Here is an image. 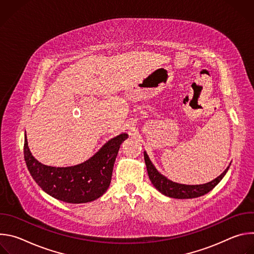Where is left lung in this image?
Returning <instances> with one entry per match:
<instances>
[{
  "label": "left lung",
  "instance_id": "obj_1",
  "mask_svg": "<svg viewBox=\"0 0 254 254\" xmlns=\"http://www.w3.org/2000/svg\"><path fill=\"white\" fill-rule=\"evenodd\" d=\"M143 157H144V162H146L148 175L150 177V180L152 181L153 185L156 187V189H158L162 194L169 196L171 198H176V199H192V198H197L207 194L220 182L229 169L228 167L219 177H217L215 180L211 181V182L207 184L182 185V184L172 182V181L168 180L166 177L160 174L157 171V169L154 167V165L152 164V162L150 161L146 153L143 154Z\"/></svg>",
  "mask_w": 254,
  "mask_h": 254
}]
</instances>
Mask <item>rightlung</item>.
Here are the masks:
<instances>
[{
  "label": "right lung",
  "mask_w": 254,
  "mask_h": 254,
  "mask_svg": "<svg viewBox=\"0 0 254 254\" xmlns=\"http://www.w3.org/2000/svg\"><path fill=\"white\" fill-rule=\"evenodd\" d=\"M127 137V134L122 133L108 140L82 164L56 168L43 165L32 156L25 134L24 158L35 182L47 194L67 203H86L102 196L110 187L116 158Z\"/></svg>",
  "instance_id": "add662e5"
}]
</instances>
